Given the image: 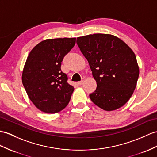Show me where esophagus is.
Instances as JSON below:
<instances>
[{
    "instance_id": "34e87169",
    "label": "esophagus",
    "mask_w": 157,
    "mask_h": 157,
    "mask_svg": "<svg viewBox=\"0 0 157 157\" xmlns=\"http://www.w3.org/2000/svg\"><path fill=\"white\" fill-rule=\"evenodd\" d=\"M84 82H85V79L82 78L81 81H80V82H78V85H82V84L84 83Z\"/></svg>"
}]
</instances>
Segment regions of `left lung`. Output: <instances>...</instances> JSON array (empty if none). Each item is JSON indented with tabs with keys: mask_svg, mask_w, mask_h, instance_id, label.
<instances>
[{
	"mask_svg": "<svg viewBox=\"0 0 157 157\" xmlns=\"http://www.w3.org/2000/svg\"><path fill=\"white\" fill-rule=\"evenodd\" d=\"M76 43L97 82L96 90L90 94L91 101L106 111L122 107L132 95L139 75L132 50L119 38L109 34L78 37Z\"/></svg>",
	"mask_w": 157,
	"mask_h": 157,
	"instance_id": "1",
	"label": "left lung"
}]
</instances>
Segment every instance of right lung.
Returning a JSON list of instances; mask_svg holds the SVG:
<instances>
[{
    "mask_svg": "<svg viewBox=\"0 0 157 157\" xmlns=\"http://www.w3.org/2000/svg\"><path fill=\"white\" fill-rule=\"evenodd\" d=\"M76 38L49 39L34 47L26 59L22 82L30 100L42 112L59 113L71 100L74 87L61 71L63 57L74 47Z\"/></svg>",
    "mask_w": 157,
    "mask_h": 157,
    "instance_id": "1",
    "label": "right lung"
}]
</instances>
